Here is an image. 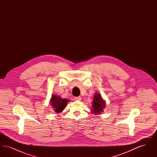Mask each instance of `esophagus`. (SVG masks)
<instances>
[{
  "instance_id": "esophagus-1",
  "label": "esophagus",
  "mask_w": 157,
  "mask_h": 157,
  "mask_svg": "<svg viewBox=\"0 0 157 157\" xmlns=\"http://www.w3.org/2000/svg\"><path fill=\"white\" fill-rule=\"evenodd\" d=\"M75 99L76 101H81V98L80 97H75Z\"/></svg>"
}]
</instances>
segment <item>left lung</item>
<instances>
[{
	"instance_id": "left-lung-1",
	"label": "left lung",
	"mask_w": 157,
	"mask_h": 157,
	"mask_svg": "<svg viewBox=\"0 0 157 157\" xmlns=\"http://www.w3.org/2000/svg\"><path fill=\"white\" fill-rule=\"evenodd\" d=\"M106 102L102 98L100 94H95L94 97V101L92 104V112L94 114H99L103 112L105 108Z\"/></svg>"
}]
</instances>
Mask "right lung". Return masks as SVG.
<instances>
[{
  "label": "right lung",
  "mask_w": 157,
  "mask_h": 157,
  "mask_svg": "<svg viewBox=\"0 0 157 157\" xmlns=\"http://www.w3.org/2000/svg\"><path fill=\"white\" fill-rule=\"evenodd\" d=\"M69 101L67 99H63L55 95H53L51 100V105L52 106L55 112L60 113L64 109Z\"/></svg>",
  "instance_id": "add662e5"
}]
</instances>
